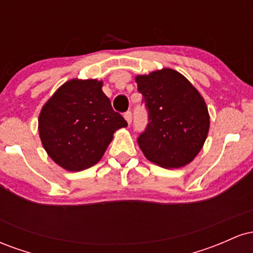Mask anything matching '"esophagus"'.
<instances>
[{"instance_id":"1","label":"esophagus","mask_w":253,"mask_h":253,"mask_svg":"<svg viewBox=\"0 0 253 253\" xmlns=\"http://www.w3.org/2000/svg\"><path fill=\"white\" fill-rule=\"evenodd\" d=\"M124 118L126 119V121L128 123V125H130V123H132V112H130V110H127V112L124 114Z\"/></svg>"}]
</instances>
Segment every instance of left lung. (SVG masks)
<instances>
[{
  "instance_id": "left-lung-1",
  "label": "left lung",
  "mask_w": 253,
  "mask_h": 253,
  "mask_svg": "<svg viewBox=\"0 0 253 253\" xmlns=\"http://www.w3.org/2000/svg\"><path fill=\"white\" fill-rule=\"evenodd\" d=\"M135 81L147 109L146 128L136 138L145 157L168 169L190 163L210 129L205 100L187 78L171 69L136 76Z\"/></svg>"
}]
</instances>
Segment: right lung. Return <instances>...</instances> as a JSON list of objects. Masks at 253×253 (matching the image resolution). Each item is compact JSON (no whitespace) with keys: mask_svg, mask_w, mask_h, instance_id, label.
<instances>
[{"mask_svg":"<svg viewBox=\"0 0 253 253\" xmlns=\"http://www.w3.org/2000/svg\"><path fill=\"white\" fill-rule=\"evenodd\" d=\"M127 121L113 109L96 80H71L63 84L39 117L43 149L69 171L92 167L102 158L114 132Z\"/></svg>","mask_w":253,"mask_h":253,"instance_id":"obj_1","label":"right lung"}]
</instances>
